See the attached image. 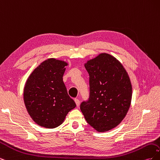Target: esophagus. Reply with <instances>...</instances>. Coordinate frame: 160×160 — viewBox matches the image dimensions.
<instances>
[{
	"instance_id": "esophagus-1",
	"label": "esophagus",
	"mask_w": 160,
	"mask_h": 160,
	"mask_svg": "<svg viewBox=\"0 0 160 160\" xmlns=\"http://www.w3.org/2000/svg\"><path fill=\"white\" fill-rule=\"evenodd\" d=\"M75 103L77 105V107L79 108V105H80V101H79V100L78 99H75Z\"/></svg>"
}]
</instances>
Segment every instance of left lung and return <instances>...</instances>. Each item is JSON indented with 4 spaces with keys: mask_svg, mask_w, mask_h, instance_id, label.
I'll return each mask as SVG.
<instances>
[{
    "mask_svg": "<svg viewBox=\"0 0 160 160\" xmlns=\"http://www.w3.org/2000/svg\"><path fill=\"white\" fill-rule=\"evenodd\" d=\"M90 95L80 105L91 126L98 132H108L122 122L129 109L132 86L122 64L113 56L100 53L87 61Z\"/></svg>",
    "mask_w": 160,
    "mask_h": 160,
    "instance_id": "1",
    "label": "left lung"
}]
</instances>
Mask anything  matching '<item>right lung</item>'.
Returning <instances> with one entry per match:
<instances>
[{
    "label": "right lung",
    "instance_id": "add662e5",
    "mask_svg": "<svg viewBox=\"0 0 160 160\" xmlns=\"http://www.w3.org/2000/svg\"><path fill=\"white\" fill-rule=\"evenodd\" d=\"M67 65L65 61L47 59L33 70L26 81L24 103L32 119L41 127L59 126L76 107L62 81Z\"/></svg>",
    "mask_w": 160,
    "mask_h": 160
}]
</instances>
